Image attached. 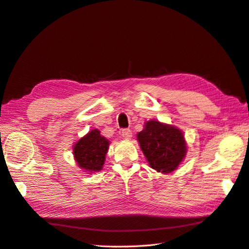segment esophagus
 I'll return each instance as SVG.
<instances>
[{"label": "esophagus", "mask_w": 249, "mask_h": 249, "mask_svg": "<svg viewBox=\"0 0 249 249\" xmlns=\"http://www.w3.org/2000/svg\"><path fill=\"white\" fill-rule=\"evenodd\" d=\"M122 136L124 137V139L129 140L132 138V131L130 129H124L122 131Z\"/></svg>", "instance_id": "34e87169"}]
</instances>
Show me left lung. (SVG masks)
Masks as SVG:
<instances>
[{"label": "left lung", "mask_w": 249, "mask_h": 249, "mask_svg": "<svg viewBox=\"0 0 249 249\" xmlns=\"http://www.w3.org/2000/svg\"><path fill=\"white\" fill-rule=\"evenodd\" d=\"M137 140L149 166L158 172L175 171L186 156L182 131L158 120L146 122L144 129L137 134Z\"/></svg>", "instance_id": "8db88e82"}]
</instances>
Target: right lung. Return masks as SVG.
I'll list each match as a JSON object with an SVG mask.
<instances>
[{
  "instance_id": "1",
  "label": "right lung",
  "mask_w": 249,
  "mask_h": 249,
  "mask_svg": "<svg viewBox=\"0 0 249 249\" xmlns=\"http://www.w3.org/2000/svg\"><path fill=\"white\" fill-rule=\"evenodd\" d=\"M110 142L99 130L90 131L73 145V157L79 167L92 173L102 170Z\"/></svg>"
}]
</instances>
